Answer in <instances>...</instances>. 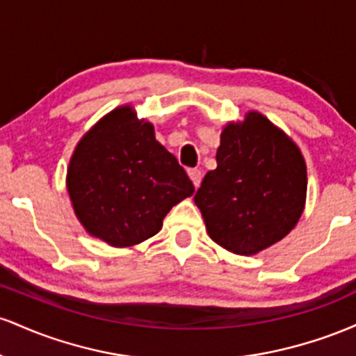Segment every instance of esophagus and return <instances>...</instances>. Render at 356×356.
<instances>
[{
  "label": "esophagus",
  "mask_w": 356,
  "mask_h": 356,
  "mask_svg": "<svg viewBox=\"0 0 356 356\" xmlns=\"http://www.w3.org/2000/svg\"><path fill=\"white\" fill-rule=\"evenodd\" d=\"M189 177L192 184H194V187H199V184H201V179H202V174L199 169H189Z\"/></svg>",
  "instance_id": "34e87169"
}]
</instances>
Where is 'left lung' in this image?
<instances>
[{
    "label": "left lung",
    "instance_id": "1",
    "mask_svg": "<svg viewBox=\"0 0 356 356\" xmlns=\"http://www.w3.org/2000/svg\"><path fill=\"white\" fill-rule=\"evenodd\" d=\"M216 161L194 195L214 243L251 256L296 226L306 197L303 155L266 117L249 112L227 125Z\"/></svg>",
    "mask_w": 356,
    "mask_h": 356
}]
</instances>
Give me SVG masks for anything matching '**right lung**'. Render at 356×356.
Masks as SVG:
<instances>
[{"instance_id":"1","label":"right lung","mask_w":356,"mask_h":356,"mask_svg":"<svg viewBox=\"0 0 356 356\" xmlns=\"http://www.w3.org/2000/svg\"><path fill=\"white\" fill-rule=\"evenodd\" d=\"M67 187L85 229L117 248L152 238L172 206L194 194L152 124L137 120L130 107L110 112L81 138Z\"/></svg>"}]
</instances>
